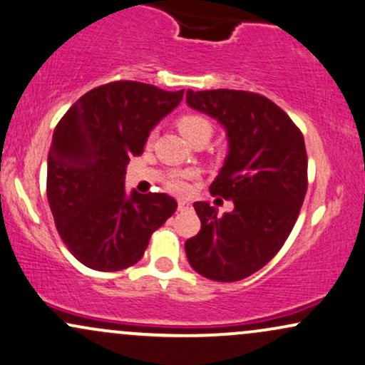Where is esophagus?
Segmentation results:
<instances>
[{
    "instance_id": "1",
    "label": "esophagus",
    "mask_w": 365,
    "mask_h": 365,
    "mask_svg": "<svg viewBox=\"0 0 365 365\" xmlns=\"http://www.w3.org/2000/svg\"><path fill=\"white\" fill-rule=\"evenodd\" d=\"M178 208H179V212H190L191 203L187 200H179L178 201Z\"/></svg>"
}]
</instances>
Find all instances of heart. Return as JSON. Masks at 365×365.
<instances>
[{
	"label": "heart",
	"instance_id": "obj_1",
	"mask_svg": "<svg viewBox=\"0 0 365 365\" xmlns=\"http://www.w3.org/2000/svg\"><path fill=\"white\" fill-rule=\"evenodd\" d=\"M178 128L179 131L182 133V136L186 138L187 141H195L196 138H210L213 133V124L210 121L208 118H205L203 114H184L181 118L178 119ZM153 140V133H150L148 135V143ZM196 173H178V174H173L170 175L169 182H167V186L170 187L173 191H178V192H184L187 190V181H190L191 178H195Z\"/></svg>",
	"mask_w": 365,
	"mask_h": 365
}]
</instances>
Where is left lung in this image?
Masks as SVG:
<instances>
[{"mask_svg":"<svg viewBox=\"0 0 365 365\" xmlns=\"http://www.w3.org/2000/svg\"><path fill=\"white\" fill-rule=\"evenodd\" d=\"M186 102L225 128L229 155L210 192L234 203L222 217L207 201L192 205L201 230L184 244L187 261L210 280H242L263 268L292 232L307 191L304 136L285 110L259 93L187 90Z\"/></svg>","mask_w":365,"mask_h":365,"instance_id":"obj_1","label":"left lung"}]
</instances>
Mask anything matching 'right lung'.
<instances>
[{
    "mask_svg": "<svg viewBox=\"0 0 365 365\" xmlns=\"http://www.w3.org/2000/svg\"><path fill=\"white\" fill-rule=\"evenodd\" d=\"M184 90L119 80L81 96L56 126L47 157V201L56 229L85 267L118 272L138 263L150 237L178 208L165 192L124 191L130 157Z\"/></svg>",
    "mask_w": 365,
    "mask_h": 365,
    "instance_id": "obj_1",
    "label": "right lung"
}]
</instances>
